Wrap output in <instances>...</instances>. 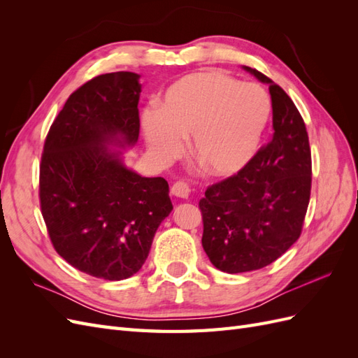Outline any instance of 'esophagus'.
<instances>
[{
	"instance_id": "1",
	"label": "esophagus",
	"mask_w": 358,
	"mask_h": 358,
	"mask_svg": "<svg viewBox=\"0 0 358 358\" xmlns=\"http://www.w3.org/2000/svg\"><path fill=\"white\" fill-rule=\"evenodd\" d=\"M189 192H191V189L188 187V183L183 182V180L176 182L175 185L171 187V196H175L178 199H185L187 200L189 197Z\"/></svg>"
}]
</instances>
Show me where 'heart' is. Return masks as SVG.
<instances>
[{
	"label": "heart",
	"mask_w": 358,
	"mask_h": 358,
	"mask_svg": "<svg viewBox=\"0 0 358 358\" xmlns=\"http://www.w3.org/2000/svg\"><path fill=\"white\" fill-rule=\"evenodd\" d=\"M268 117L270 100L258 85L196 71L173 82L157 109L143 113L142 131L159 164L179 158L191 137L200 164L213 176L229 178L257 154Z\"/></svg>",
	"instance_id": "b5f03b06"
}]
</instances>
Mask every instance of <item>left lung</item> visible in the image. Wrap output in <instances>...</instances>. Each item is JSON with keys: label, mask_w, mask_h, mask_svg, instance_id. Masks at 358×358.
Listing matches in <instances>:
<instances>
[{"label": "left lung", "mask_w": 358, "mask_h": 358, "mask_svg": "<svg viewBox=\"0 0 358 358\" xmlns=\"http://www.w3.org/2000/svg\"><path fill=\"white\" fill-rule=\"evenodd\" d=\"M242 69L268 85L275 133L243 170L199 201L203 249L227 273L252 272L285 254L299 239L310 196L309 138L297 107L263 73Z\"/></svg>", "instance_id": "8db88e82"}]
</instances>
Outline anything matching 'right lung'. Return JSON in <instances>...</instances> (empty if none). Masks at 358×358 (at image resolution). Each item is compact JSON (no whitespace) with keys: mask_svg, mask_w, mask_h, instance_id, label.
Here are the masks:
<instances>
[{"mask_svg":"<svg viewBox=\"0 0 358 358\" xmlns=\"http://www.w3.org/2000/svg\"><path fill=\"white\" fill-rule=\"evenodd\" d=\"M138 79L107 73L74 91L49 129L40 164L41 215L53 248L106 280L142 268L173 210L164 178H143L125 164L140 131Z\"/></svg>","mask_w":358,"mask_h":358,"instance_id":"1","label":"right lung"}]
</instances>
